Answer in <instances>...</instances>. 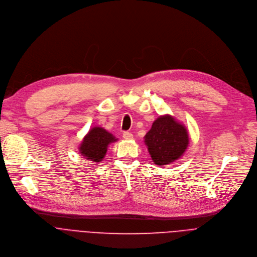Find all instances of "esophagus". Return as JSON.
<instances>
[{"label": "esophagus", "instance_id": "obj_1", "mask_svg": "<svg viewBox=\"0 0 257 257\" xmlns=\"http://www.w3.org/2000/svg\"><path fill=\"white\" fill-rule=\"evenodd\" d=\"M122 137H123L125 140H132V139L134 138V136H133V134H132L131 132H124V133L122 134Z\"/></svg>", "mask_w": 257, "mask_h": 257}]
</instances>
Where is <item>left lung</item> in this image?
I'll return each instance as SVG.
<instances>
[{"label":"left lung","instance_id":"left-lung-1","mask_svg":"<svg viewBox=\"0 0 257 257\" xmlns=\"http://www.w3.org/2000/svg\"><path fill=\"white\" fill-rule=\"evenodd\" d=\"M189 143L186 127L173 116H159L145 136V144L153 162L163 166L179 159Z\"/></svg>","mask_w":257,"mask_h":257}]
</instances>
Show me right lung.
<instances>
[{"label": "right lung", "instance_id": "add662e5", "mask_svg": "<svg viewBox=\"0 0 257 257\" xmlns=\"http://www.w3.org/2000/svg\"><path fill=\"white\" fill-rule=\"evenodd\" d=\"M116 141L117 139L103 127L94 126L84 137L79 151L87 160L98 163L105 157L108 145Z\"/></svg>", "mask_w": 257, "mask_h": 257}]
</instances>
